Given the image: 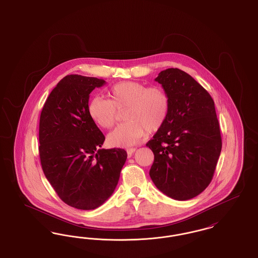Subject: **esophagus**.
I'll return each instance as SVG.
<instances>
[{
	"instance_id": "1",
	"label": "esophagus",
	"mask_w": 258,
	"mask_h": 258,
	"mask_svg": "<svg viewBox=\"0 0 258 258\" xmlns=\"http://www.w3.org/2000/svg\"><path fill=\"white\" fill-rule=\"evenodd\" d=\"M135 151H136V149H135V148H128V149H126L127 156H128V157H132V156H133V154L135 153Z\"/></svg>"
}]
</instances>
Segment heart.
<instances>
[{
    "mask_svg": "<svg viewBox=\"0 0 258 258\" xmlns=\"http://www.w3.org/2000/svg\"><path fill=\"white\" fill-rule=\"evenodd\" d=\"M110 99L95 97L88 105L91 119L102 128H111L118 111H125L126 123L117 126L107 136L112 147H131L164 124L169 113V98L159 86L147 87L136 81H123L111 87Z\"/></svg>",
    "mask_w": 258,
    "mask_h": 258,
    "instance_id": "b5f03b06",
    "label": "heart"
}]
</instances>
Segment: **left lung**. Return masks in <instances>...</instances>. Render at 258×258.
I'll return each instance as SVG.
<instances>
[{
    "instance_id": "obj_1",
    "label": "left lung",
    "mask_w": 258,
    "mask_h": 258,
    "mask_svg": "<svg viewBox=\"0 0 258 258\" xmlns=\"http://www.w3.org/2000/svg\"><path fill=\"white\" fill-rule=\"evenodd\" d=\"M169 98L164 124L146 146L155 156L150 177L176 200L200 195L211 183L221 151L220 124L208 92L189 74L167 69L155 79Z\"/></svg>"
}]
</instances>
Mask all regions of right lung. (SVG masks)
<instances>
[{
	"label": "right lung",
	"instance_id": "obj_1",
	"mask_svg": "<svg viewBox=\"0 0 258 258\" xmlns=\"http://www.w3.org/2000/svg\"><path fill=\"white\" fill-rule=\"evenodd\" d=\"M103 79L71 74L46 99L39 119V158L61 200L94 210L114 192L126 160L123 149H101L105 137L88 112L90 94Z\"/></svg>",
	"mask_w": 258,
	"mask_h": 258
}]
</instances>
